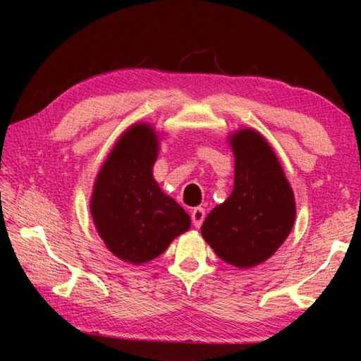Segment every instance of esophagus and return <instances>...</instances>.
<instances>
[{"instance_id": "esophagus-1", "label": "esophagus", "mask_w": 361, "mask_h": 361, "mask_svg": "<svg viewBox=\"0 0 361 361\" xmlns=\"http://www.w3.org/2000/svg\"><path fill=\"white\" fill-rule=\"evenodd\" d=\"M191 218H192V223L195 228H200L205 219V210L202 209V207H195V209H192V212H191Z\"/></svg>"}]
</instances>
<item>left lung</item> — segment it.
I'll return each instance as SVG.
<instances>
[{"instance_id":"obj_1","label":"left lung","mask_w":361,"mask_h":361,"mask_svg":"<svg viewBox=\"0 0 361 361\" xmlns=\"http://www.w3.org/2000/svg\"><path fill=\"white\" fill-rule=\"evenodd\" d=\"M231 146L234 189L209 213L200 231L218 258L248 269L271 258L286 240L296 205L276 152L258 132L239 130Z\"/></svg>"}]
</instances>
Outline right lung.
<instances>
[{
  "instance_id": "1",
  "label": "right lung",
  "mask_w": 361,
  "mask_h": 361,
  "mask_svg": "<svg viewBox=\"0 0 361 361\" xmlns=\"http://www.w3.org/2000/svg\"><path fill=\"white\" fill-rule=\"evenodd\" d=\"M157 135L146 124L124 132L95 180L90 213L95 228L122 261L142 264L157 258L191 218L152 178Z\"/></svg>"
}]
</instances>
